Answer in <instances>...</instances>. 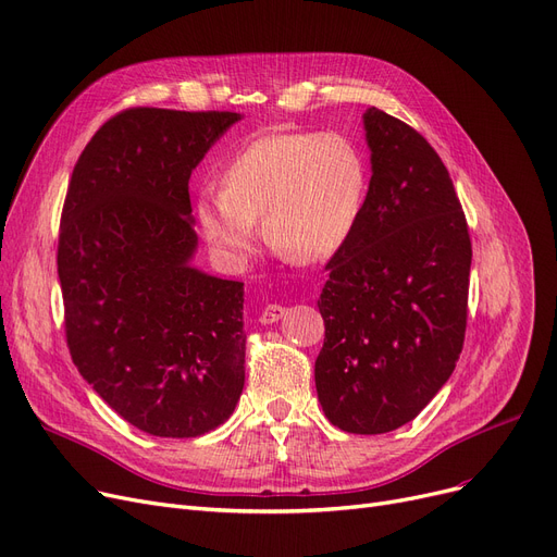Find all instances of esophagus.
<instances>
[{"label": "esophagus", "instance_id": "1", "mask_svg": "<svg viewBox=\"0 0 557 557\" xmlns=\"http://www.w3.org/2000/svg\"><path fill=\"white\" fill-rule=\"evenodd\" d=\"M286 313V307H282V305H269V307H263V311L259 313V321L263 323V325H271V323H277L282 317Z\"/></svg>", "mask_w": 557, "mask_h": 557}]
</instances>
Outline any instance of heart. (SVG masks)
Listing matches in <instances>:
<instances>
[{
    "label": "heart",
    "mask_w": 557,
    "mask_h": 557,
    "mask_svg": "<svg viewBox=\"0 0 557 557\" xmlns=\"http://www.w3.org/2000/svg\"><path fill=\"white\" fill-rule=\"evenodd\" d=\"M369 168L352 136L271 132L246 143L223 171V188L198 193L196 215L211 250L246 265L259 240L296 261H321L346 246L367 200Z\"/></svg>",
    "instance_id": "heart-1"
}]
</instances>
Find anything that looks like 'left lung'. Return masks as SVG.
<instances>
[{"instance_id":"obj_1","label":"left lung","mask_w":557,"mask_h":557,"mask_svg":"<svg viewBox=\"0 0 557 557\" xmlns=\"http://www.w3.org/2000/svg\"><path fill=\"white\" fill-rule=\"evenodd\" d=\"M364 127L373 175L355 232L327 261L313 375L332 425L382 434L421 412L462 352L471 238L432 145L375 107Z\"/></svg>"}]
</instances>
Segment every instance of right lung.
<instances>
[{"instance_id": "obj_1", "label": "right lung", "mask_w": 557, "mask_h": 557, "mask_svg": "<svg viewBox=\"0 0 557 557\" xmlns=\"http://www.w3.org/2000/svg\"><path fill=\"white\" fill-rule=\"evenodd\" d=\"M238 120L134 107L95 132L59 225L65 342L100 398L157 437H200L246 382L244 282L200 273L188 180Z\"/></svg>"}]
</instances>
